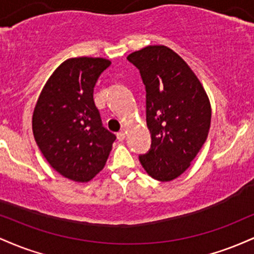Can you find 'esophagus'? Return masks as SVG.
<instances>
[{"label":"esophagus","mask_w":254,"mask_h":254,"mask_svg":"<svg viewBox=\"0 0 254 254\" xmlns=\"http://www.w3.org/2000/svg\"><path fill=\"white\" fill-rule=\"evenodd\" d=\"M125 135H127V133H125L124 130H123V131H119V132H117V138H118V141H124Z\"/></svg>","instance_id":"obj_1"}]
</instances>
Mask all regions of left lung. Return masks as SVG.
<instances>
[{
    "instance_id": "1",
    "label": "left lung",
    "mask_w": 254,
    "mask_h": 254,
    "mask_svg": "<svg viewBox=\"0 0 254 254\" xmlns=\"http://www.w3.org/2000/svg\"><path fill=\"white\" fill-rule=\"evenodd\" d=\"M147 90L150 150L139 155L142 167L159 182H171L190 167L206 141L211 106L188 63L165 45H149L127 57Z\"/></svg>"
}]
</instances>
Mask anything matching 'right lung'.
<instances>
[{
    "label": "right lung",
    "mask_w": 254,
    "mask_h": 254,
    "mask_svg": "<svg viewBox=\"0 0 254 254\" xmlns=\"http://www.w3.org/2000/svg\"><path fill=\"white\" fill-rule=\"evenodd\" d=\"M111 62L75 57L52 72L40 92L32 130L40 151L61 176L87 183L104 168L115 133L105 129L93 90Z\"/></svg>",
    "instance_id": "1"
}]
</instances>
